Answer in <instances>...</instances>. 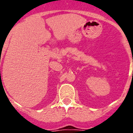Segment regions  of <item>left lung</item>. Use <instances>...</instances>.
<instances>
[{
  "label": "left lung",
  "instance_id": "left-lung-1",
  "mask_svg": "<svg viewBox=\"0 0 133 133\" xmlns=\"http://www.w3.org/2000/svg\"><path fill=\"white\" fill-rule=\"evenodd\" d=\"M132 74H133V73H132Z\"/></svg>",
  "mask_w": 133,
  "mask_h": 133
}]
</instances>
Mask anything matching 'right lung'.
Listing matches in <instances>:
<instances>
[{
  "label": "right lung",
  "instance_id": "1",
  "mask_svg": "<svg viewBox=\"0 0 133 133\" xmlns=\"http://www.w3.org/2000/svg\"><path fill=\"white\" fill-rule=\"evenodd\" d=\"M0 72H1V71H0Z\"/></svg>",
  "mask_w": 133,
  "mask_h": 133
}]
</instances>
